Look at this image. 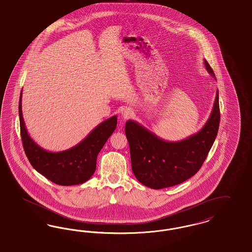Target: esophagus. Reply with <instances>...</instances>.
<instances>
[{"mask_svg":"<svg viewBox=\"0 0 252 252\" xmlns=\"http://www.w3.org/2000/svg\"><path fill=\"white\" fill-rule=\"evenodd\" d=\"M132 115H133V112H132L130 108H126V109H124L121 112V116H122V118H123L124 120H129V119H131V117H132Z\"/></svg>","mask_w":252,"mask_h":252,"instance_id":"1","label":"esophagus"}]
</instances>
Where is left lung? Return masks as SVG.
<instances>
[{"label":"left lung","mask_w":252,"mask_h":252,"mask_svg":"<svg viewBox=\"0 0 252 252\" xmlns=\"http://www.w3.org/2000/svg\"><path fill=\"white\" fill-rule=\"evenodd\" d=\"M204 65L216 78L206 60ZM219 121V91L205 125L181 141H165L136 121H127L125 133L130 146L131 169L137 181L150 188L162 189L177 186L195 175L215 142Z\"/></svg>","instance_id":"left-lung-1"}]
</instances>
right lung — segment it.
<instances>
[{"label":"right lung","mask_w":252,"mask_h":252,"mask_svg":"<svg viewBox=\"0 0 252 252\" xmlns=\"http://www.w3.org/2000/svg\"><path fill=\"white\" fill-rule=\"evenodd\" d=\"M22 93L19 115L22 145L33 168L59 186H75L86 183L96 170L99 151L117 128V116L102 121L76 146L63 152L52 153L38 146L28 134L22 118Z\"/></svg>","instance_id":"right-lung-1"}]
</instances>
